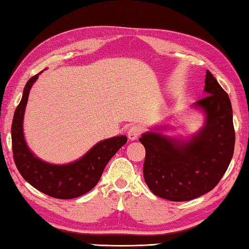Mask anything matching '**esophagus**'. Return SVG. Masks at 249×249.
<instances>
[{
	"instance_id": "esophagus-1",
	"label": "esophagus",
	"mask_w": 249,
	"mask_h": 249,
	"mask_svg": "<svg viewBox=\"0 0 249 249\" xmlns=\"http://www.w3.org/2000/svg\"><path fill=\"white\" fill-rule=\"evenodd\" d=\"M140 134H141V127L138 126V125L131 126L130 128L128 129V138H129V140H131V141L137 140L139 136H140Z\"/></svg>"
}]
</instances>
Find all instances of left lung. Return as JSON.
I'll list each match as a JSON object with an SVG mask.
<instances>
[{"label":"left lung","instance_id":"8db88e82","mask_svg":"<svg viewBox=\"0 0 249 249\" xmlns=\"http://www.w3.org/2000/svg\"><path fill=\"white\" fill-rule=\"evenodd\" d=\"M207 96L194 103L204 114V125L191 137L162 134L165 127H153L139 139L145 147L143 175L152 192L172 201H187L214 188L233 156L234 128L229 96L206 72Z\"/></svg>","mask_w":249,"mask_h":249}]
</instances>
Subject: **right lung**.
<instances>
[{
	"instance_id": "1",
	"label": "right lung",
	"mask_w": 249,
	"mask_h": 249,
	"mask_svg": "<svg viewBox=\"0 0 249 249\" xmlns=\"http://www.w3.org/2000/svg\"><path fill=\"white\" fill-rule=\"evenodd\" d=\"M40 73L26 83L14 114L11 142L15 163L22 177L40 192L59 199L78 197L96 186L109 160L127 142V137L117 136L97 142L79 159L67 164L49 163L37 157L27 146L23 120L30 91Z\"/></svg>"
}]
</instances>
